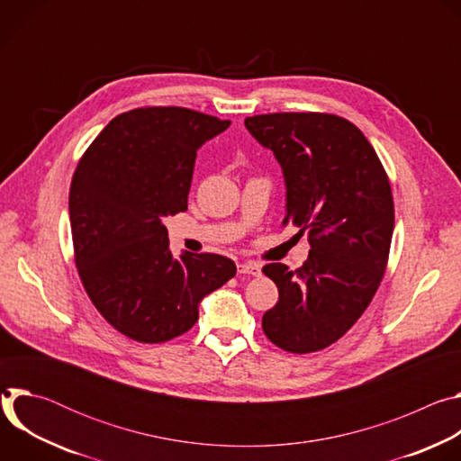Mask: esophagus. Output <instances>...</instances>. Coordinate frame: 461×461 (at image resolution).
Listing matches in <instances>:
<instances>
[{
  "mask_svg": "<svg viewBox=\"0 0 461 461\" xmlns=\"http://www.w3.org/2000/svg\"><path fill=\"white\" fill-rule=\"evenodd\" d=\"M237 274L258 277L260 276V267L255 265V262H239V265H237Z\"/></svg>",
  "mask_w": 461,
  "mask_h": 461,
  "instance_id": "34e87169",
  "label": "esophagus"
}]
</instances>
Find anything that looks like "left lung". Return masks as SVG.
<instances>
[{
	"mask_svg": "<svg viewBox=\"0 0 461 461\" xmlns=\"http://www.w3.org/2000/svg\"><path fill=\"white\" fill-rule=\"evenodd\" d=\"M244 125L283 169V222L310 242L295 272L281 262L262 268L279 288L262 330L286 352H317L350 330L379 288L393 231L390 182L370 142L341 116L274 113Z\"/></svg>",
	"mask_w": 461,
	"mask_h": 461,
	"instance_id": "left-lung-1",
	"label": "left lung"
}]
</instances>
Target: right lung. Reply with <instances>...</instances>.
<instances>
[{"mask_svg": "<svg viewBox=\"0 0 461 461\" xmlns=\"http://www.w3.org/2000/svg\"><path fill=\"white\" fill-rule=\"evenodd\" d=\"M230 123L184 107L133 109L78 162L69 191L77 268L96 310L129 339L182 336L201 301L237 274L222 255L175 257L162 222L187 210L196 151Z\"/></svg>", "mask_w": 461, "mask_h": 461, "instance_id": "obj_1", "label": "right lung"}]
</instances>
